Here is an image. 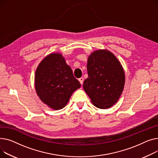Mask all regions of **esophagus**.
<instances>
[{
  "instance_id": "obj_1",
  "label": "esophagus",
  "mask_w": 158,
  "mask_h": 158,
  "mask_svg": "<svg viewBox=\"0 0 158 158\" xmlns=\"http://www.w3.org/2000/svg\"><path fill=\"white\" fill-rule=\"evenodd\" d=\"M78 80H79V81H80V83H81V85H82V84H83V78H80L78 79Z\"/></svg>"
}]
</instances>
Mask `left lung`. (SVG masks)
Returning <instances> with one entry per match:
<instances>
[{"label":"left lung","instance_id":"left-lung-1","mask_svg":"<svg viewBox=\"0 0 158 158\" xmlns=\"http://www.w3.org/2000/svg\"><path fill=\"white\" fill-rule=\"evenodd\" d=\"M88 78L83 82V89L92 104L106 109L115 105L124 89L125 75L121 64L107 50L92 52L87 60Z\"/></svg>","mask_w":158,"mask_h":158}]
</instances>
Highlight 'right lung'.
<instances>
[{
    "instance_id": "1",
    "label": "right lung",
    "mask_w": 158,
    "mask_h": 158,
    "mask_svg": "<svg viewBox=\"0 0 158 158\" xmlns=\"http://www.w3.org/2000/svg\"><path fill=\"white\" fill-rule=\"evenodd\" d=\"M81 87L60 53H50L39 64L35 74L37 94L53 110L67 105L74 91Z\"/></svg>"
}]
</instances>
